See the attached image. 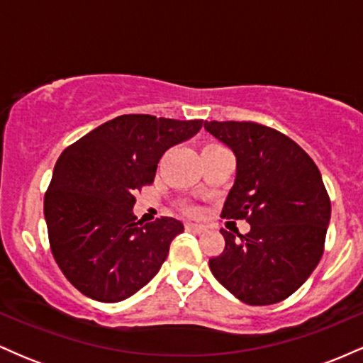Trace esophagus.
Wrapping results in <instances>:
<instances>
[{"label": "esophagus", "mask_w": 363, "mask_h": 363, "mask_svg": "<svg viewBox=\"0 0 363 363\" xmlns=\"http://www.w3.org/2000/svg\"><path fill=\"white\" fill-rule=\"evenodd\" d=\"M186 230L187 232H194V234H201V232H205V225L186 223Z\"/></svg>", "instance_id": "34e87169"}]
</instances>
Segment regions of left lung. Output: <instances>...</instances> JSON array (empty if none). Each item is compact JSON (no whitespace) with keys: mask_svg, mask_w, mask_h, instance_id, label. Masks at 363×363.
Listing matches in <instances>:
<instances>
[{"mask_svg":"<svg viewBox=\"0 0 363 363\" xmlns=\"http://www.w3.org/2000/svg\"><path fill=\"white\" fill-rule=\"evenodd\" d=\"M234 152L235 182L222 218L247 220L245 235L222 232L225 249L210 259L213 277L249 306L285 301L324 252L331 201L318 165L277 129L251 121H205Z\"/></svg>","mask_w":363,"mask_h":363,"instance_id":"left-lung-1","label":"left lung"}]
</instances>
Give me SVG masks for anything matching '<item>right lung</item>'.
I'll use <instances>...</instances> for the list:
<instances>
[{
	"label": "right lung",
	"instance_id": "obj_1",
	"mask_svg": "<svg viewBox=\"0 0 363 363\" xmlns=\"http://www.w3.org/2000/svg\"><path fill=\"white\" fill-rule=\"evenodd\" d=\"M201 126V119L119 116L57 158L44 196L49 244L62 274L83 295L121 302L158 273L184 225L170 216L143 225L133 213L135 194L152 184L162 155Z\"/></svg>",
	"mask_w": 363,
	"mask_h": 363
}]
</instances>
